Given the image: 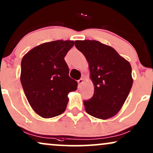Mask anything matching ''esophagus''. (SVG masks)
<instances>
[{
  "label": "esophagus",
  "mask_w": 153,
  "mask_h": 153,
  "mask_svg": "<svg viewBox=\"0 0 153 153\" xmlns=\"http://www.w3.org/2000/svg\"><path fill=\"white\" fill-rule=\"evenodd\" d=\"M78 82L79 86H80L81 85H82V83H83V78H80V80H78Z\"/></svg>",
  "instance_id": "obj_1"
}]
</instances>
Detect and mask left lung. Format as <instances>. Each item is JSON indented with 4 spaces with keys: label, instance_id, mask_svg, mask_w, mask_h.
<instances>
[{
    "label": "left lung",
    "instance_id": "left-lung-1",
    "mask_svg": "<svg viewBox=\"0 0 153 153\" xmlns=\"http://www.w3.org/2000/svg\"><path fill=\"white\" fill-rule=\"evenodd\" d=\"M75 46L88 61L94 86L93 96L83 101L86 112L101 119L114 117L132 88L131 64L114 49L95 40H78Z\"/></svg>",
    "mask_w": 153,
    "mask_h": 153
}]
</instances>
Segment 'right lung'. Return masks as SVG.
I'll use <instances>...</instances> for the list:
<instances>
[{"mask_svg": "<svg viewBox=\"0 0 153 153\" xmlns=\"http://www.w3.org/2000/svg\"><path fill=\"white\" fill-rule=\"evenodd\" d=\"M73 45V41L47 42L30 50L22 60L21 84L30 106L42 117L61 114L68 94L77 90L78 82L69 76L64 59Z\"/></svg>", "mask_w": 153, "mask_h": 153, "instance_id": "obj_1", "label": "right lung"}]
</instances>
